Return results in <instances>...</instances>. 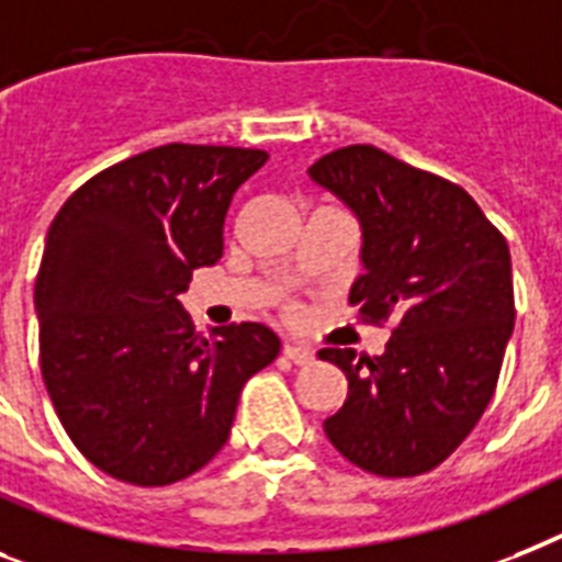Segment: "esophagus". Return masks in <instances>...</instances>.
Masks as SVG:
<instances>
[{"instance_id":"obj_1","label":"esophagus","mask_w":562,"mask_h":562,"mask_svg":"<svg viewBox=\"0 0 562 562\" xmlns=\"http://www.w3.org/2000/svg\"><path fill=\"white\" fill-rule=\"evenodd\" d=\"M282 353H285L291 362H296V366H308V362H314V348L305 346V342H296V339H285Z\"/></svg>"}]
</instances>
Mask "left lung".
I'll use <instances>...</instances> for the list:
<instances>
[{
    "label": "left lung",
    "mask_w": 562,
    "mask_h": 562,
    "mask_svg": "<svg viewBox=\"0 0 562 562\" xmlns=\"http://www.w3.org/2000/svg\"><path fill=\"white\" fill-rule=\"evenodd\" d=\"M311 179L357 214L366 273L348 303L394 319L385 353L323 348L348 397L323 423L334 449L376 477H417L477 426L514 328L512 257L469 193L374 145L331 150Z\"/></svg>",
    "instance_id": "obj_1"
}]
</instances>
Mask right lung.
<instances>
[{
	"label": "right lung",
	"mask_w": 562,
	"mask_h": 562,
	"mask_svg": "<svg viewBox=\"0 0 562 562\" xmlns=\"http://www.w3.org/2000/svg\"><path fill=\"white\" fill-rule=\"evenodd\" d=\"M268 154L159 145L70 193L36 273L42 380L99 471L171 485L228 440L243 385L280 353L262 323L193 331L179 294L223 257L228 205Z\"/></svg>",
	"instance_id": "1"
}]
</instances>
